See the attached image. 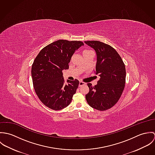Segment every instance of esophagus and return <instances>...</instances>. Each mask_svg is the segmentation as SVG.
Listing matches in <instances>:
<instances>
[{
	"instance_id": "34e87169",
	"label": "esophagus",
	"mask_w": 155,
	"mask_h": 155,
	"mask_svg": "<svg viewBox=\"0 0 155 155\" xmlns=\"http://www.w3.org/2000/svg\"><path fill=\"white\" fill-rule=\"evenodd\" d=\"M86 84L85 83V82H82V81H80L79 82V87H82V86H83V85H85Z\"/></svg>"
}]
</instances>
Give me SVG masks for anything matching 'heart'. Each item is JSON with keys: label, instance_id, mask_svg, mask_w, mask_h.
<instances>
[{"label": "heart", "instance_id": "b5f03b06", "mask_svg": "<svg viewBox=\"0 0 155 155\" xmlns=\"http://www.w3.org/2000/svg\"><path fill=\"white\" fill-rule=\"evenodd\" d=\"M92 52V51H91V50H89V49H85V50H84V51H83V55H84V54H85L88 53V52Z\"/></svg>", "mask_w": 155, "mask_h": 155}]
</instances>
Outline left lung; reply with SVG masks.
Instances as JSON below:
<instances>
[{
  "label": "left lung",
  "mask_w": 155,
  "mask_h": 155,
  "mask_svg": "<svg viewBox=\"0 0 155 155\" xmlns=\"http://www.w3.org/2000/svg\"><path fill=\"white\" fill-rule=\"evenodd\" d=\"M97 54L96 74L100 77L97 85L88 83L85 95L89 105L98 110H108L119 101L126 79L125 64L117 52L109 45L97 41H85Z\"/></svg>",
  "instance_id": "left-lung-1"
}]
</instances>
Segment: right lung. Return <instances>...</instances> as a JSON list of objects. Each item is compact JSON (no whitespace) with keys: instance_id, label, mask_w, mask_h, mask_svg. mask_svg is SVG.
<instances>
[{"instance_id":"1","label":"right lung","mask_w":155,"mask_h":155,"mask_svg":"<svg viewBox=\"0 0 155 155\" xmlns=\"http://www.w3.org/2000/svg\"><path fill=\"white\" fill-rule=\"evenodd\" d=\"M84 43L58 40L44 47L31 66L33 87L45 106L60 110L68 106L78 88V79L64 83L63 70L68 68L71 56Z\"/></svg>"}]
</instances>
